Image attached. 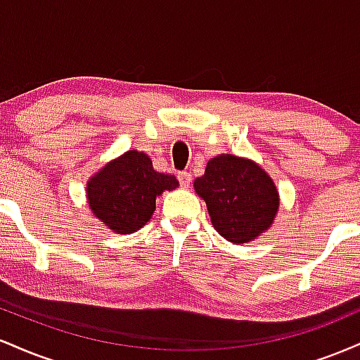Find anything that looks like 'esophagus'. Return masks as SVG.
Instances as JSON below:
<instances>
[{
	"label": "esophagus",
	"mask_w": 360,
	"mask_h": 360,
	"mask_svg": "<svg viewBox=\"0 0 360 360\" xmlns=\"http://www.w3.org/2000/svg\"><path fill=\"white\" fill-rule=\"evenodd\" d=\"M177 179H179V184L183 186V188H189L193 177H191V174H189V172H179V174H177Z\"/></svg>",
	"instance_id": "esophagus-1"
}]
</instances>
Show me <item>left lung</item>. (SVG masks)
Masks as SVG:
<instances>
[{"label":"left lung","mask_w":360,"mask_h":360,"mask_svg":"<svg viewBox=\"0 0 360 360\" xmlns=\"http://www.w3.org/2000/svg\"><path fill=\"white\" fill-rule=\"evenodd\" d=\"M218 233L229 242L249 243L271 229L279 212L274 181L254 160L232 154L212 157L194 179Z\"/></svg>","instance_id":"obj_1"}]
</instances>
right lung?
<instances>
[{"label": "right lung", "instance_id": "1", "mask_svg": "<svg viewBox=\"0 0 360 360\" xmlns=\"http://www.w3.org/2000/svg\"><path fill=\"white\" fill-rule=\"evenodd\" d=\"M177 186L174 176L152 167L147 154L128 150L89 177L86 198L91 212L106 229L127 235L137 232L150 220L157 196Z\"/></svg>", "mask_w": 360, "mask_h": 360}]
</instances>
